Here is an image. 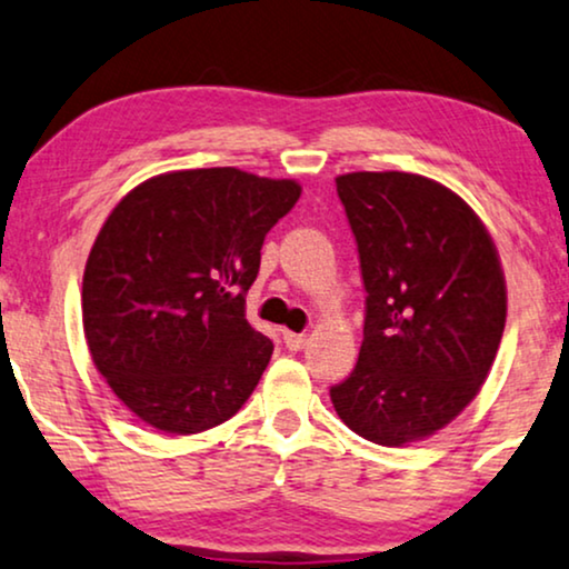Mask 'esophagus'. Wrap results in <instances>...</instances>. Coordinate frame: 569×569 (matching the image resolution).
Wrapping results in <instances>:
<instances>
[{
    "label": "esophagus",
    "mask_w": 569,
    "mask_h": 569,
    "mask_svg": "<svg viewBox=\"0 0 569 569\" xmlns=\"http://www.w3.org/2000/svg\"><path fill=\"white\" fill-rule=\"evenodd\" d=\"M307 341H309V338H307L305 333H291V330H286V333H283V343H286V349H291V351L305 349V347H307Z\"/></svg>",
    "instance_id": "34e87169"
}]
</instances>
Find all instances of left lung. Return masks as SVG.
Instances as JSON below:
<instances>
[{
    "instance_id": "obj_1",
    "label": "left lung",
    "mask_w": 569,
    "mask_h": 569,
    "mask_svg": "<svg viewBox=\"0 0 569 569\" xmlns=\"http://www.w3.org/2000/svg\"><path fill=\"white\" fill-rule=\"evenodd\" d=\"M336 191L368 299L359 359L330 401L372 443L422 441L491 372L507 322L499 251L472 207L426 176L347 172Z\"/></svg>"
}]
</instances>
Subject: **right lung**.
Listing matches in <instances>:
<instances>
[{
	"label": "right lung",
	"instance_id": "right-lung-1",
	"mask_svg": "<svg viewBox=\"0 0 569 569\" xmlns=\"http://www.w3.org/2000/svg\"><path fill=\"white\" fill-rule=\"evenodd\" d=\"M301 197L297 181L239 168L172 170L128 191L83 272V333L123 405L162 433L231 417L260 383L272 341L247 320L260 249Z\"/></svg>",
	"mask_w": 569,
	"mask_h": 569
}]
</instances>
